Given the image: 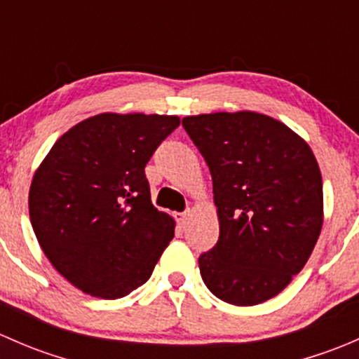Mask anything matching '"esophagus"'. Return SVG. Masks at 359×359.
I'll return each instance as SVG.
<instances>
[{
	"mask_svg": "<svg viewBox=\"0 0 359 359\" xmlns=\"http://www.w3.org/2000/svg\"><path fill=\"white\" fill-rule=\"evenodd\" d=\"M175 220L180 227H184L189 220V212H182V213H175Z\"/></svg>",
	"mask_w": 359,
	"mask_h": 359,
	"instance_id": "1",
	"label": "esophagus"
}]
</instances>
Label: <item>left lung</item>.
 <instances>
[{
	"label": "left lung",
	"instance_id": "obj_1",
	"mask_svg": "<svg viewBox=\"0 0 359 359\" xmlns=\"http://www.w3.org/2000/svg\"><path fill=\"white\" fill-rule=\"evenodd\" d=\"M182 126L212 173L219 241L201 253L208 290L255 306L288 287L323 226L313 151L287 125L252 111L187 116Z\"/></svg>",
	"mask_w": 359,
	"mask_h": 359
}]
</instances>
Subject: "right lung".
<instances>
[{
  "instance_id": "1",
  "label": "right lung",
  "mask_w": 359,
  "mask_h": 359,
  "mask_svg": "<svg viewBox=\"0 0 359 359\" xmlns=\"http://www.w3.org/2000/svg\"><path fill=\"white\" fill-rule=\"evenodd\" d=\"M177 116H92L64 133L32 177L29 217L46 259L99 299L128 295L153 274L175 222L151 201L146 165Z\"/></svg>"
}]
</instances>
